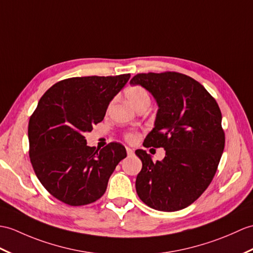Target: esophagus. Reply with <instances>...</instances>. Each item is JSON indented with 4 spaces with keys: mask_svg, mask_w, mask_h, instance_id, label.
Here are the masks:
<instances>
[{
    "mask_svg": "<svg viewBox=\"0 0 253 253\" xmlns=\"http://www.w3.org/2000/svg\"><path fill=\"white\" fill-rule=\"evenodd\" d=\"M126 151H127V154H128V156H131V155H133V150H132V149H130V148H126Z\"/></svg>",
    "mask_w": 253,
    "mask_h": 253,
    "instance_id": "34e87169",
    "label": "esophagus"
}]
</instances>
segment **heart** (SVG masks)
<instances>
[{"mask_svg":"<svg viewBox=\"0 0 253 253\" xmlns=\"http://www.w3.org/2000/svg\"><path fill=\"white\" fill-rule=\"evenodd\" d=\"M127 98L129 100V102H130V104L134 108H137L141 103H150V96L148 91L141 86H133L131 88H129L127 90ZM125 138L128 142H134V141L138 139V136L137 133L129 132L126 134Z\"/></svg>","mask_w":253,"mask_h":253,"instance_id":"b5f03b06","label":"heart"}]
</instances>
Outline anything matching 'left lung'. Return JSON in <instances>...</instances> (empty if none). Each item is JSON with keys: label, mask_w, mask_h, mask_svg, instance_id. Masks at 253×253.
Returning a JSON list of instances; mask_svg holds the SVG:
<instances>
[{"label": "left lung", "mask_w": 253, "mask_h": 253, "mask_svg": "<svg viewBox=\"0 0 253 253\" xmlns=\"http://www.w3.org/2000/svg\"><path fill=\"white\" fill-rule=\"evenodd\" d=\"M130 84L145 88L158 105L143 146L166 151L161 162H153L144 150L136 151L142 162L138 196L160 211L186 208L211 183L224 150L219 105L202 84L178 72L140 73Z\"/></svg>", "instance_id": "8db88e82"}]
</instances>
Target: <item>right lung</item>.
Listing matches in <instances>:
<instances>
[{"mask_svg":"<svg viewBox=\"0 0 253 253\" xmlns=\"http://www.w3.org/2000/svg\"><path fill=\"white\" fill-rule=\"evenodd\" d=\"M129 79L130 74L67 79L40 99L29 121V154L38 179L60 202L70 206L96 202L127 156L117 142L101 150L88 146L85 133L103 120Z\"/></svg>","mask_w":253,"mask_h":253,"instance_id":"add662e5","label":"right lung"}]
</instances>
